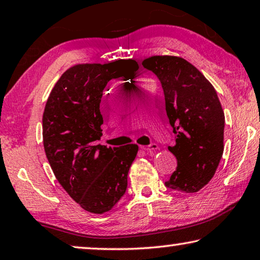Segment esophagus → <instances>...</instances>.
Masks as SVG:
<instances>
[{"label":"esophagus","mask_w":260,"mask_h":260,"mask_svg":"<svg viewBox=\"0 0 260 260\" xmlns=\"http://www.w3.org/2000/svg\"><path fill=\"white\" fill-rule=\"evenodd\" d=\"M158 148H159L158 145L154 144V142L148 146H141V149H144V151H146V152H155Z\"/></svg>","instance_id":"obj_1"}]
</instances>
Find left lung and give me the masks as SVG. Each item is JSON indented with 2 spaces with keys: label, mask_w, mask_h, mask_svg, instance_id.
I'll return each instance as SVG.
<instances>
[{
  "label": "left lung",
  "mask_w": 260,
  "mask_h": 260,
  "mask_svg": "<svg viewBox=\"0 0 260 260\" xmlns=\"http://www.w3.org/2000/svg\"><path fill=\"white\" fill-rule=\"evenodd\" d=\"M161 83L165 109L175 134L168 149L178 167L165 186L194 193L213 178L224 152L225 115L210 81L182 57L151 56L142 61Z\"/></svg>",
  "instance_id": "1"
}]
</instances>
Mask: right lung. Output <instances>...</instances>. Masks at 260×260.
I'll list each match as a JSON object with an SVG mask.
<instances>
[{
	"instance_id": "obj_1",
	"label": "right lung",
	"mask_w": 260,
	"mask_h": 260,
	"mask_svg": "<svg viewBox=\"0 0 260 260\" xmlns=\"http://www.w3.org/2000/svg\"><path fill=\"white\" fill-rule=\"evenodd\" d=\"M134 60L76 64L67 69L47 100L42 135L49 165L64 191L90 213L101 214L121 199L138 145L99 144L102 92L111 80L137 78Z\"/></svg>"
}]
</instances>
